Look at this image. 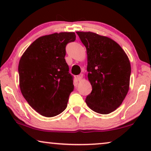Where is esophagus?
I'll return each instance as SVG.
<instances>
[{
	"label": "esophagus",
	"instance_id": "1",
	"mask_svg": "<svg viewBox=\"0 0 151 151\" xmlns=\"http://www.w3.org/2000/svg\"><path fill=\"white\" fill-rule=\"evenodd\" d=\"M82 78H83V75L82 74H80V75H78L77 76V80L78 81H81V80H82Z\"/></svg>",
	"mask_w": 151,
	"mask_h": 151
}]
</instances>
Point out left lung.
I'll return each mask as SVG.
<instances>
[{
  "label": "left lung",
  "mask_w": 151,
  "mask_h": 151,
  "mask_svg": "<svg viewBox=\"0 0 151 151\" xmlns=\"http://www.w3.org/2000/svg\"><path fill=\"white\" fill-rule=\"evenodd\" d=\"M87 54V79L92 91L87 106L106 115L118 108L129 90L131 63L119 44L109 37L91 32H76Z\"/></svg>",
  "instance_id": "8db88e82"
}]
</instances>
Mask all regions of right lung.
Masks as SVG:
<instances>
[{
  "mask_svg": "<svg viewBox=\"0 0 151 151\" xmlns=\"http://www.w3.org/2000/svg\"><path fill=\"white\" fill-rule=\"evenodd\" d=\"M76 37L74 32L39 37L20 58V91L28 104L42 116H56L67 108L73 84L65 59V47Z\"/></svg>",
  "mask_w": 151,
  "mask_h": 151,
  "instance_id": "obj_1",
  "label": "right lung"
}]
</instances>
